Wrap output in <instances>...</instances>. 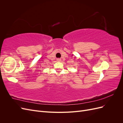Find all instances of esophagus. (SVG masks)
Returning <instances> with one entry per match:
<instances>
[{
	"label": "esophagus",
	"instance_id": "1",
	"mask_svg": "<svg viewBox=\"0 0 123 123\" xmlns=\"http://www.w3.org/2000/svg\"><path fill=\"white\" fill-rule=\"evenodd\" d=\"M61 60V59H59V58H58V59H57V62H60Z\"/></svg>",
	"mask_w": 123,
	"mask_h": 123
}]
</instances>
